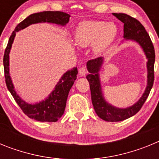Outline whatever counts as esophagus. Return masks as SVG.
Here are the masks:
<instances>
[{
    "mask_svg": "<svg viewBox=\"0 0 159 159\" xmlns=\"http://www.w3.org/2000/svg\"><path fill=\"white\" fill-rule=\"evenodd\" d=\"M87 74V69L85 67H82L79 69V75L80 76H84Z\"/></svg>",
    "mask_w": 159,
    "mask_h": 159,
    "instance_id": "obj_1",
    "label": "esophagus"
}]
</instances>
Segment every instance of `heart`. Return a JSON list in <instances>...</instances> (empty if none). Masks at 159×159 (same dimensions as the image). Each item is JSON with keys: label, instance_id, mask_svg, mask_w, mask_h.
Listing matches in <instances>:
<instances>
[{"label": "heart", "instance_id": "heart-1", "mask_svg": "<svg viewBox=\"0 0 159 159\" xmlns=\"http://www.w3.org/2000/svg\"><path fill=\"white\" fill-rule=\"evenodd\" d=\"M117 35V27L105 20H85L79 24L75 33V43L80 47L92 44L94 53L104 52Z\"/></svg>", "mask_w": 159, "mask_h": 159}]
</instances>
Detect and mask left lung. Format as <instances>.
<instances>
[{
  "mask_svg": "<svg viewBox=\"0 0 159 159\" xmlns=\"http://www.w3.org/2000/svg\"><path fill=\"white\" fill-rule=\"evenodd\" d=\"M116 18L124 24L123 25V37L126 40H132L139 43L142 48L145 52L147 61V86L143 93V96L136 103L127 108H118L109 104L102 96L101 89L100 80H99V71L101 65L103 62L102 57H98L96 59L88 60L87 63V67L90 74L87 75V80L90 84L91 95L94 109L97 116L107 122H119L127 119L134 116L142 108L147 100L150 92L154 84V60L155 53L152 41L146 31L145 28L135 18L129 16L125 13H113Z\"/></svg>",
  "mask_w": 159,
  "mask_h": 159,
  "instance_id": "8db88e82",
  "label": "left lung"
}]
</instances>
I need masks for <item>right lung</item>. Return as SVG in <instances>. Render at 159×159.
Masks as SVG:
<instances>
[{
	"mask_svg": "<svg viewBox=\"0 0 159 159\" xmlns=\"http://www.w3.org/2000/svg\"><path fill=\"white\" fill-rule=\"evenodd\" d=\"M69 14L60 11H44V12H37L31 14L30 16L25 18L23 21L18 24L15 30L12 32L8 43L5 48L3 64L5 69V78L6 86L8 91L12 94V97L16 102L19 107L21 108L24 113L31 119L40 122H57L64 112L66 107L67 95L69 91L72 87L73 84L76 80V75L78 74L77 67H73L72 69L67 71L64 74L57 86L55 88L45 100L41 101L35 104H29L28 102L22 100L21 98L16 94L14 90L13 84L11 80L9 74V52L12 47L14 37L16 32L21 29H25L32 24L48 22V23L57 24L59 25L64 26L69 21Z\"/></svg>",
	"mask_w": 159,
	"mask_h": 159,
	"instance_id": "1",
	"label": "right lung"
}]
</instances>
